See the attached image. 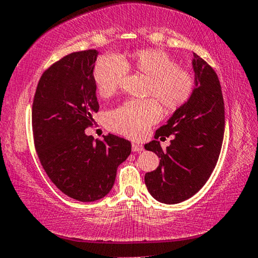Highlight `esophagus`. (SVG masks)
<instances>
[{"mask_svg":"<svg viewBox=\"0 0 258 258\" xmlns=\"http://www.w3.org/2000/svg\"><path fill=\"white\" fill-rule=\"evenodd\" d=\"M132 151L133 152H143L144 151V146L141 144L132 143Z\"/></svg>","mask_w":258,"mask_h":258,"instance_id":"34e87169","label":"esophagus"}]
</instances>
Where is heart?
I'll list each match as a JSON object with an SVG mask.
<instances>
[{
	"label": "heart",
	"instance_id": "obj_1",
	"mask_svg": "<svg viewBox=\"0 0 258 258\" xmlns=\"http://www.w3.org/2000/svg\"><path fill=\"white\" fill-rule=\"evenodd\" d=\"M128 70L147 77L143 100H130L115 107L107 115L110 130L131 139H140L152 125L160 120L162 106L166 113L183 107L193 96L197 81L190 70L177 65L176 60L159 49H140L130 53L125 60L104 56L93 69V82L101 97H110L120 88Z\"/></svg>",
	"mask_w": 258,
	"mask_h": 258
}]
</instances>
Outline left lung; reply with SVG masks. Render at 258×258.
<instances>
[{
    "label": "left lung",
    "mask_w": 258,
    "mask_h": 258,
    "mask_svg": "<svg viewBox=\"0 0 258 258\" xmlns=\"http://www.w3.org/2000/svg\"><path fill=\"white\" fill-rule=\"evenodd\" d=\"M195 90L190 100L174 112L166 125L155 132V140L145 145L160 158V165L146 173L145 183L155 200L175 205L193 197L215 168L224 133V103L214 69L194 53ZM173 134L164 151L157 141Z\"/></svg>",
    "instance_id": "8db88e82"
}]
</instances>
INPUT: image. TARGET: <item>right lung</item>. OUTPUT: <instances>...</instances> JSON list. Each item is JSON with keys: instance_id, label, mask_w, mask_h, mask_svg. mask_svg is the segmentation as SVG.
Masks as SVG:
<instances>
[{"instance_id": "add662e5", "label": "right lung", "mask_w": 258, "mask_h": 258, "mask_svg": "<svg viewBox=\"0 0 258 258\" xmlns=\"http://www.w3.org/2000/svg\"><path fill=\"white\" fill-rule=\"evenodd\" d=\"M97 50L72 52L43 72L32 103V133L39 161L65 195L91 202L113 187L131 143L113 134L86 136L99 110L93 82Z\"/></svg>"}]
</instances>
